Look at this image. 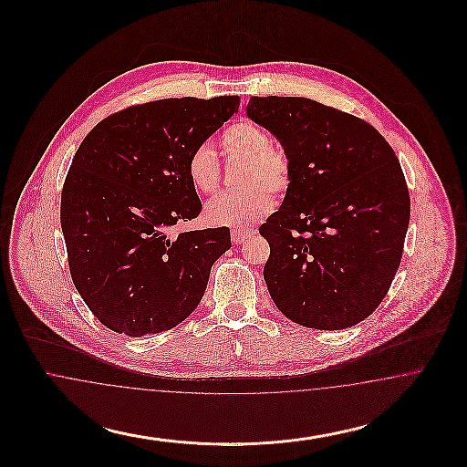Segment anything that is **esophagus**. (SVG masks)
<instances>
[{
    "label": "esophagus",
    "instance_id": "1",
    "mask_svg": "<svg viewBox=\"0 0 467 467\" xmlns=\"http://www.w3.org/2000/svg\"><path fill=\"white\" fill-rule=\"evenodd\" d=\"M254 233L252 231H244V229H233L231 233V238H233V244H242L246 242Z\"/></svg>",
    "mask_w": 467,
    "mask_h": 467
}]
</instances>
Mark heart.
<instances>
[{
    "label": "heart",
    "instance_id": "obj_1",
    "mask_svg": "<svg viewBox=\"0 0 467 467\" xmlns=\"http://www.w3.org/2000/svg\"><path fill=\"white\" fill-rule=\"evenodd\" d=\"M225 164L242 162L234 194H223L204 208L208 223L246 227L259 223L273 210V200L287 192L290 185L289 157L271 145L266 130L252 120L233 122L221 138ZM185 173L200 194H213L221 182V162L208 143H200L185 161Z\"/></svg>",
    "mask_w": 467,
    "mask_h": 467
}]
</instances>
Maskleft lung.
I'll use <instances>...</instances> for the list:
<instances>
[{
	"mask_svg": "<svg viewBox=\"0 0 467 467\" xmlns=\"http://www.w3.org/2000/svg\"><path fill=\"white\" fill-rule=\"evenodd\" d=\"M246 115L290 162L285 200L259 227L275 305L311 329L356 326L400 265L410 192L400 159L371 124L308 98L252 96Z\"/></svg>",
	"mask_w": 467,
	"mask_h": 467,
	"instance_id": "1",
	"label": "left lung"
}]
</instances>
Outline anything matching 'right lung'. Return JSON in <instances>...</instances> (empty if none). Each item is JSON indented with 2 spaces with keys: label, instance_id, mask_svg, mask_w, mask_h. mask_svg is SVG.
I'll use <instances>...</instances> for the list:
<instances>
[{
  "label": "right lung",
  "instance_id": "add662e5",
  "mask_svg": "<svg viewBox=\"0 0 467 467\" xmlns=\"http://www.w3.org/2000/svg\"><path fill=\"white\" fill-rule=\"evenodd\" d=\"M240 107V96L168 98L128 107L92 128L61 192V227L75 287L111 331L140 337L185 320L229 227L170 236L200 215L185 161Z\"/></svg>",
  "mask_w": 467,
  "mask_h": 467
}]
</instances>
